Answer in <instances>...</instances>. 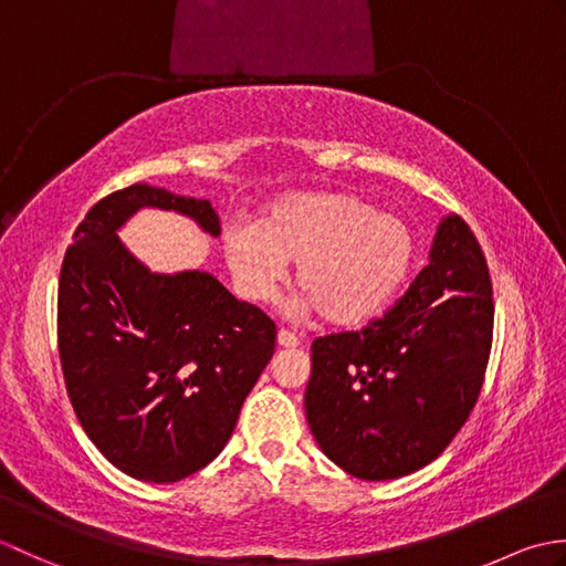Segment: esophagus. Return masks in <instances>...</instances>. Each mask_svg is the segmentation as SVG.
<instances>
[{
    "label": "esophagus",
    "instance_id": "34e87169",
    "mask_svg": "<svg viewBox=\"0 0 566 566\" xmlns=\"http://www.w3.org/2000/svg\"><path fill=\"white\" fill-rule=\"evenodd\" d=\"M276 343H280L282 347H298V345H302V340H298L292 331H284V328L276 333Z\"/></svg>",
    "mask_w": 566,
    "mask_h": 566
}]
</instances>
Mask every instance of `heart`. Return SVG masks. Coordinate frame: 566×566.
Returning <instances> with one entry per match:
<instances>
[{
  "instance_id": "obj_1",
  "label": "heart",
  "mask_w": 566,
  "mask_h": 566,
  "mask_svg": "<svg viewBox=\"0 0 566 566\" xmlns=\"http://www.w3.org/2000/svg\"><path fill=\"white\" fill-rule=\"evenodd\" d=\"M223 255L250 302H270L296 262V286L333 326H357L387 306L411 274L418 240L403 219L347 191L272 203L260 223L233 221Z\"/></svg>"
}]
</instances>
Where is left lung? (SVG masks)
Segmentation results:
<instances>
[{"instance_id": "8db88e82", "label": "left lung", "mask_w": 566, "mask_h": 566, "mask_svg": "<svg viewBox=\"0 0 566 566\" xmlns=\"http://www.w3.org/2000/svg\"><path fill=\"white\" fill-rule=\"evenodd\" d=\"M491 333L486 258L472 228L450 213L430 262L387 314L311 345L304 401L318 448L367 482L430 464L472 413Z\"/></svg>"}]
</instances>
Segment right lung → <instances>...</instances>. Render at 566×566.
Masks as SVG:
<instances>
[{"label":"right lung","mask_w":566,"mask_h":566,"mask_svg":"<svg viewBox=\"0 0 566 566\" xmlns=\"http://www.w3.org/2000/svg\"><path fill=\"white\" fill-rule=\"evenodd\" d=\"M221 233L207 199L130 185L84 216L57 284V350L77 420L124 474L170 484L207 467L274 355L276 326L209 272L155 274L118 240L138 209Z\"/></svg>","instance_id":"right-lung-1"}]
</instances>
